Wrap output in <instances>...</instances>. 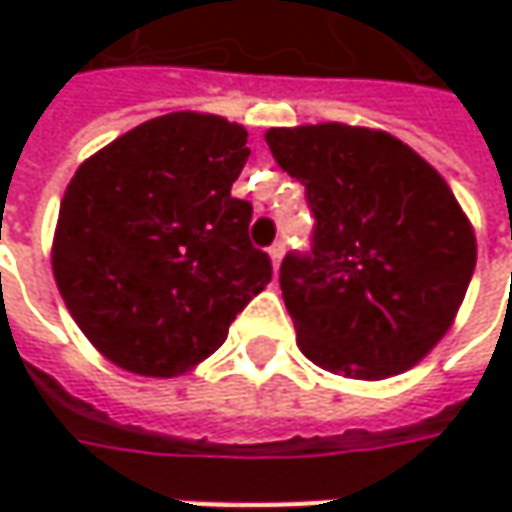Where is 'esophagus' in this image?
Listing matches in <instances>:
<instances>
[{
    "instance_id": "1",
    "label": "esophagus",
    "mask_w": 512,
    "mask_h": 512,
    "mask_svg": "<svg viewBox=\"0 0 512 512\" xmlns=\"http://www.w3.org/2000/svg\"><path fill=\"white\" fill-rule=\"evenodd\" d=\"M267 256H270V262H273V270H279L282 259H285V245H282V242H276V245L267 250Z\"/></svg>"
}]
</instances>
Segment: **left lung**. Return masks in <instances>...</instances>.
I'll return each instance as SVG.
<instances>
[{
  "label": "left lung",
  "mask_w": 512,
  "mask_h": 512,
  "mask_svg": "<svg viewBox=\"0 0 512 512\" xmlns=\"http://www.w3.org/2000/svg\"><path fill=\"white\" fill-rule=\"evenodd\" d=\"M265 142L316 213L313 253L279 273L299 350L362 382L422 362L476 267V233L442 173L387 130L344 122L270 128Z\"/></svg>",
  "instance_id": "8db88e82"
}]
</instances>
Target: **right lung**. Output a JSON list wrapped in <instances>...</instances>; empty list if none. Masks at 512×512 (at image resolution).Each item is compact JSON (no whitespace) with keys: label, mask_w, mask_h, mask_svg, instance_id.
<instances>
[{"label":"right lung","mask_w":512,"mask_h":512,"mask_svg":"<svg viewBox=\"0 0 512 512\" xmlns=\"http://www.w3.org/2000/svg\"><path fill=\"white\" fill-rule=\"evenodd\" d=\"M247 130L179 110L88 156L59 205L50 267L73 322L110 364L173 379L227 339L270 282L247 239L253 207L230 187Z\"/></svg>","instance_id":"add662e5"}]
</instances>
